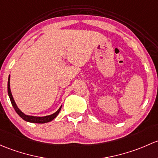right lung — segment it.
<instances>
[{
  "instance_id": "1",
  "label": "right lung",
  "mask_w": 158,
  "mask_h": 158,
  "mask_svg": "<svg viewBox=\"0 0 158 158\" xmlns=\"http://www.w3.org/2000/svg\"><path fill=\"white\" fill-rule=\"evenodd\" d=\"M10 76H9V78H8V82H7L8 95H9L10 99L11 104H12L13 108H14L15 110H16V112L17 113V114L21 117V118L29 123H48L50 121L53 120V119L55 118V117L58 115L59 112L60 111L62 106H61V107H60V108L58 109L55 113H54L53 114H51V115L45 116V117H34V116L26 115V114H25L24 113H23L22 111L19 109V107H17V105H16V104L15 103L14 99H13V98L12 93H11V91H10Z\"/></svg>"
}]
</instances>
